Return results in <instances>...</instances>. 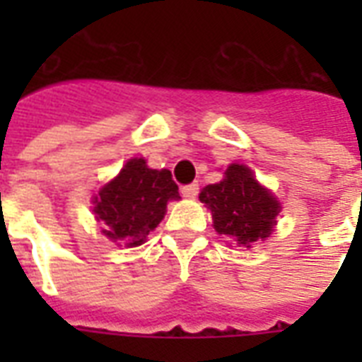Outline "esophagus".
I'll list each match as a JSON object with an SVG mask.
<instances>
[{
    "label": "esophagus",
    "mask_w": 362,
    "mask_h": 362,
    "mask_svg": "<svg viewBox=\"0 0 362 362\" xmlns=\"http://www.w3.org/2000/svg\"><path fill=\"white\" fill-rule=\"evenodd\" d=\"M180 192L184 197L193 199L199 193V184H195V182H192V184H186V186L180 187Z\"/></svg>",
    "instance_id": "obj_1"
}]
</instances>
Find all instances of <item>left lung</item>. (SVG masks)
Instances as JSON below:
<instances>
[{
  "label": "left lung",
  "instance_id": "8db88e82",
  "mask_svg": "<svg viewBox=\"0 0 362 362\" xmlns=\"http://www.w3.org/2000/svg\"><path fill=\"white\" fill-rule=\"evenodd\" d=\"M199 199L212 212L216 231L238 247L269 237L280 212V203L246 165L227 167L226 178L204 187Z\"/></svg>",
  "mask_w": 362,
  "mask_h": 362
}]
</instances>
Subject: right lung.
I'll return each mask as SVG.
<instances>
[{
    "label": "right lung",
    "instance_id": "1",
    "mask_svg": "<svg viewBox=\"0 0 362 362\" xmlns=\"http://www.w3.org/2000/svg\"><path fill=\"white\" fill-rule=\"evenodd\" d=\"M173 199L180 195L170 170L148 169L144 159L135 158L99 192L93 212L110 240L120 246H139L163 220Z\"/></svg>",
    "mask_w": 362,
    "mask_h": 362
}]
</instances>
